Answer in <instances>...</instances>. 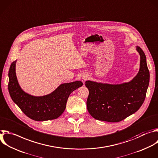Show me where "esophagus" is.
Segmentation results:
<instances>
[{
  "label": "esophagus",
  "mask_w": 158,
  "mask_h": 158,
  "mask_svg": "<svg viewBox=\"0 0 158 158\" xmlns=\"http://www.w3.org/2000/svg\"><path fill=\"white\" fill-rule=\"evenodd\" d=\"M82 79L84 81H85L88 77H89V75L87 74H84L82 76Z\"/></svg>",
  "instance_id": "esophagus-1"
}]
</instances>
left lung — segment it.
<instances>
[{
    "label": "left lung",
    "instance_id": "left-lung-1",
    "mask_svg": "<svg viewBox=\"0 0 158 158\" xmlns=\"http://www.w3.org/2000/svg\"><path fill=\"white\" fill-rule=\"evenodd\" d=\"M136 50L140 56L139 69L129 82L112 84L85 81L89 89L87 107L96 120L118 122L133 114L142 106L149 82V72L144 52L139 47Z\"/></svg>",
    "mask_w": 158,
    "mask_h": 158
}]
</instances>
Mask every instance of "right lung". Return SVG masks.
I'll use <instances>...</instances> for the list:
<instances>
[{"label": "right lung", "instance_id": "1", "mask_svg": "<svg viewBox=\"0 0 158 158\" xmlns=\"http://www.w3.org/2000/svg\"><path fill=\"white\" fill-rule=\"evenodd\" d=\"M16 63L17 61H14L9 69V92L22 111L35 121L54 120L61 116L66 109L69 95L83 84L80 81L63 83L49 94L34 96L25 92L20 86L15 72Z\"/></svg>", "mask_w": 158, "mask_h": 158}]
</instances>
